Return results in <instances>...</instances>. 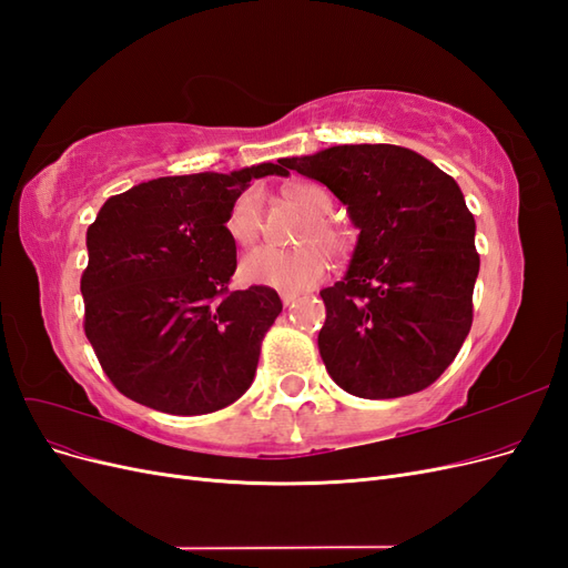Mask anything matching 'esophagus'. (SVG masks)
Listing matches in <instances>:
<instances>
[{"label":"esophagus","instance_id":"34e87169","mask_svg":"<svg viewBox=\"0 0 568 568\" xmlns=\"http://www.w3.org/2000/svg\"><path fill=\"white\" fill-rule=\"evenodd\" d=\"M296 301H298V294H288V291H284V294H282V303H284V307L294 305Z\"/></svg>","mask_w":568,"mask_h":568}]
</instances>
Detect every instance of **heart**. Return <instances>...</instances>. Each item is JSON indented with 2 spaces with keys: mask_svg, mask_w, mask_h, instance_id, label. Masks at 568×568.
I'll list each match as a JSON object with an SVG mask.
<instances>
[{
  "mask_svg": "<svg viewBox=\"0 0 568 568\" xmlns=\"http://www.w3.org/2000/svg\"><path fill=\"white\" fill-rule=\"evenodd\" d=\"M288 199L311 217L301 230V242H322L336 253L351 248V236L326 220L332 213V196L317 184H296L288 189ZM263 227V192L257 186H248L239 194L225 217V232L239 246L253 244ZM329 270V255L320 244H303L296 248L257 246L246 253L239 263V274L248 284L272 286L277 291H305L315 286L324 272Z\"/></svg>",
  "mask_w": 568,
  "mask_h": 568,
  "instance_id": "b5f03b06",
  "label": "heart"
}]
</instances>
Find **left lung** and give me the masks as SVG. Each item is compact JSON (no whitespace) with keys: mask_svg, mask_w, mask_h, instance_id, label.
<instances>
[{"mask_svg":"<svg viewBox=\"0 0 568 568\" xmlns=\"http://www.w3.org/2000/svg\"><path fill=\"white\" fill-rule=\"evenodd\" d=\"M284 168L322 182L359 230L343 280L320 291L326 372L369 400L432 386L471 329L480 265L457 182L395 144L329 146Z\"/></svg>","mask_w":568,"mask_h":568,"instance_id":"left-lung-1","label":"left lung"}]
</instances>
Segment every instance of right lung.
I'll use <instances>...</instances> for the list:
<instances>
[{"label": "right lung", "instance_id": "add662e5", "mask_svg": "<svg viewBox=\"0 0 568 568\" xmlns=\"http://www.w3.org/2000/svg\"><path fill=\"white\" fill-rule=\"evenodd\" d=\"M286 178L284 159L222 173L159 178L111 196L88 227L84 334L113 386L168 415H209L242 398L277 291H230L232 201L251 180Z\"/></svg>", "mask_w": 568, "mask_h": 568}]
</instances>
